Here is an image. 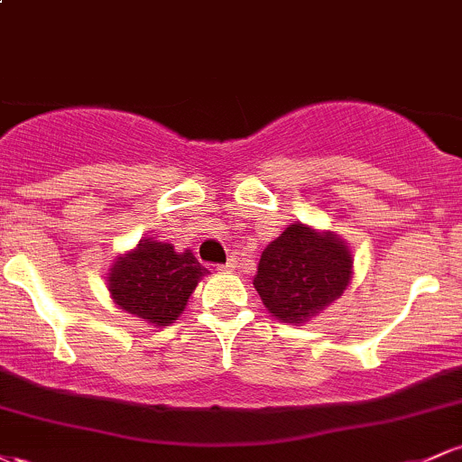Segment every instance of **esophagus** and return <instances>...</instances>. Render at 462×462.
I'll list each match as a JSON object with an SVG mask.
<instances>
[{"label": "esophagus", "instance_id": "obj_1", "mask_svg": "<svg viewBox=\"0 0 462 462\" xmlns=\"http://www.w3.org/2000/svg\"><path fill=\"white\" fill-rule=\"evenodd\" d=\"M235 267H236V258H235V256L227 258V263H226V264H219L221 272H230V269H235Z\"/></svg>", "mask_w": 462, "mask_h": 462}]
</instances>
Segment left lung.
<instances>
[{
    "label": "left lung",
    "instance_id": "obj_1",
    "mask_svg": "<svg viewBox=\"0 0 462 462\" xmlns=\"http://www.w3.org/2000/svg\"><path fill=\"white\" fill-rule=\"evenodd\" d=\"M352 280V254L332 232L293 224L263 252L254 286L284 323H304L341 298Z\"/></svg>",
    "mask_w": 462,
    "mask_h": 462
}]
</instances>
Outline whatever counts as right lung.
I'll use <instances>...</instances> for the list:
<instances>
[{
    "mask_svg": "<svg viewBox=\"0 0 462 462\" xmlns=\"http://www.w3.org/2000/svg\"><path fill=\"white\" fill-rule=\"evenodd\" d=\"M206 273L208 269L201 267L190 249L176 252L169 243L147 238L113 264L108 291L115 304L125 312L167 326L178 319Z\"/></svg>",
    "mask_w": 462,
    "mask_h": 462,
    "instance_id": "obj_1",
    "label": "right lung"
}]
</instances>
